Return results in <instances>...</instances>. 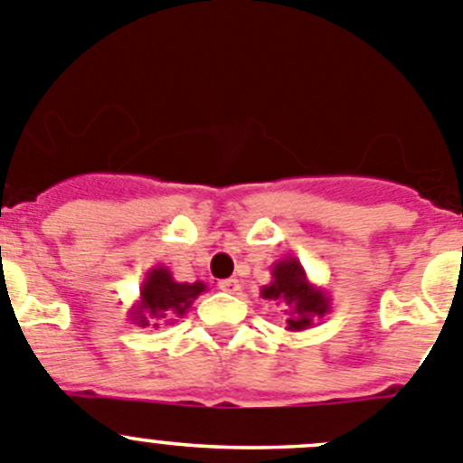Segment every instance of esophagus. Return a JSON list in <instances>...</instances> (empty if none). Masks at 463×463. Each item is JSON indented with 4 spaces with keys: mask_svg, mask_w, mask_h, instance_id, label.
<instances>
[{
    "mask_svg": "<svg viewBox=\"0 0 463 463\" xmlns=\"http://www.w3.org/2000/svg\"><path fill=\"white\" fill-rule=\"evenodd\" d=\"M241 288V283L237 281V279H222V281H219V290H223V293H231V295H235L237 290Z\"/></svg>",
    "mask_w": 463,
    "mask_h": 463,
    "instance_id": "obj_1",
    "label": "esophagus"
}]
</instances>
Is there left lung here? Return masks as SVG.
<instances>
[{
    "instance_id": "left-lung-1",
    "label": "left lung",
    "mask_w": 463,
    "mask_h": 463,
    "mask_svg": "<svg viewBox=\"0 0 463 463\" xmlns=\"http://www.w3.org/2000/svg\"><path fill=\"white\" fill-rule=\"evenodd\" d=\"M272 281L260 288V298L281 304L286 314V330H309L314 320L330 311V298L323 288L314 286L304 272L302 262L295 256H286L269 268Z\"/></svg>"
}]
</instances>
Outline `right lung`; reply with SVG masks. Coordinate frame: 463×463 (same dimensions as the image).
I'll list each match as a JSON object with an SVG mask.
<instances>
[{"mask_svg": "<svg viewBox=\"0 0 463 463\" xmlns=\"http://www.w3.org/2000/svg\"><path fill=\"white\" fill-rule=\"evenodd\" d=\"M205 290L207 286L203 281H175L173 272L165 265H154L145 272L140 298L128 309V318L140 327H159V320L173 323L175 318H182Z\"/></svg>", "mask_w": 463, "mask_h": 463, "instance_id": "obj_1", "label": "right lung"}]
</instances>
